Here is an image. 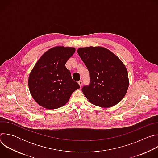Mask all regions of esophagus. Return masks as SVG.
I'll return each instance as SVG.
<instances>
[{"label": "esophagus", "instance_id": "obj_1", "mask_svg": "<svg viewBox=\"0 0 158 158\" xmlns=\"http://www.w3.org/2000/svg\"><path fill=\"white\" fill-rule=\"evenodd\" d=\"M78 84H79V85H80V87H81V86L82 85V81H79L78 82Z\"/></svg>", "mask_w": 158, "mask_h": 158}]
</instances>
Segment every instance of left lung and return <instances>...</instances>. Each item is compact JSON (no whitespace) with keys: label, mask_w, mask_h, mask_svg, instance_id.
Listing matches in <instances>:
<instances>
[{"label":"left lung","mask_w":158,"mask_h":158,"mask_svg":"<svg viewBox=\"0 0 158 158\" xmlns=\"http://www.w3.org/2000/svg\"><path fill=\"white\" fill-rule=\"evenodd\" d=\"M77 53L90 73V84L82 88L89 101L101 107L119 103L129 87L128 73L123 62L102 47L81 48Z\"/></svg>","instance_id":"left-lung-1"}]
</instances>
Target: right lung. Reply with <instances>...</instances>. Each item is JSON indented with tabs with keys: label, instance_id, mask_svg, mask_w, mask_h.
Instances as JSON below:
<instances>
[{
	"label": "right lung",
	"instance_id": "right-lung-1",
	"mask_svg": "<svg viewBox=\"0 0 158 158\" xmlns=\"http://www.w3.org/2000/svg\"><path fill=\"white\" fill-rule=\"evenodd\" d=\"M74 48L57 46L45 52L30 73V93L35 101L43 107L55 109L69 101L74 91L80 88L65 66L75 52Z\"/></svg>",
	"mask_w": 158,
	"mask_h": 158
}]
</instances>
